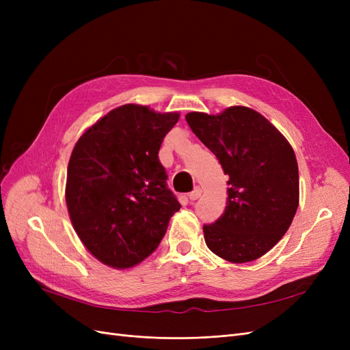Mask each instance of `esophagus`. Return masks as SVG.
<instances>
[{"mask_svg":"<svg viewBox=\"0 0 350 350\" xmlns=\"http://www.w3.org/2000/svg\"><path fill=\"white\" fill-rule=\"evenodd\" d=\"M201 193H203V191H201V188H200V187H196V188H194V191H191V193L188 194V198L191 200V201H196L197 198H200V197H201Z\"/></svg>","mask_w":350,"mask_h":350,"instance_id":"esophagus-1","label":"esophagus"}]
</instances>
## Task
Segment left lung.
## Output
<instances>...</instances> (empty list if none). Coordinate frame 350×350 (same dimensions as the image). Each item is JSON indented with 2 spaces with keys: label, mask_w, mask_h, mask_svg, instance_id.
Instances as JSON below:
<instances>
[{
  "label": "left lung",
  "mask_w": 350,
  "mask_h": 350,
  "mask_svg": "<svg viewBox=\"0 0 350 350\" xmlns=\"http://www.w3.org/2000/svg\"><path fill=\"white\" fill-rule=\"evenodd\" d=\"M185 120L229 176L225 213L203 226L208 250L238 264L262 257L289 229L299 204L292 146L266 116L247 107L216 115L189 112Z\"/></svg>",
  "instance_id": "obj_1"
}]
</instances>
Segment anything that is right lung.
Wrapping results in <instances>:
<instances>
[{
	"label": "right lung",
	"instance_id": "obj_1",
	"mask_svg": "<svg viewBox=\"0 0 350 350\" xmlns=\"http://www.w3.org/2000/svg\"><path fill=\"white\" fill-rule=\"evenodd\" d=\"M179 112L126 103L84 131L71 152L66 203L83 245L105 266L130 269L157 248L179 210L159 162Z\"/></svg>",
	"mask_w": 350,
	"mask_h": 350
}]
</instances>
